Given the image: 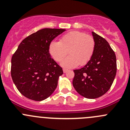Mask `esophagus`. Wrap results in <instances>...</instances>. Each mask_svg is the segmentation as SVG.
<instances>
[{
  "label": "esophagus",
  "mask_w": 130,
  "mask_h": 130,
  "mask_svg": "<svg viewBox=\"0 0 130 130\" xmlns=\"http://www.w3.org/2000/svg\"><path fill=\"white\" fill-rule=\"evenodd\" d=\"M63 73H66V72H67L68 70H67V69H63Z\"/></svg>",
  "instance_id": "obj_1"
}]
</instances>
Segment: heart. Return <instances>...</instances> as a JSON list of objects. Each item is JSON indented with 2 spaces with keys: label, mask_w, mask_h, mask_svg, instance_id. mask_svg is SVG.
Instances as JSON below:
<instances>
[{
  "label": "heart",
  "mask_w": 130,
  "mask_h": 130,
  "mask_svg": "<svg viewBox=\"0 0 130 130\" xmlns=\"http://www.w3.org/2000/svg\"><path fill=\"white\" fill-rule=\"evenodd\" d=\"M95 42L91 36L80 31H71L63 35L59 42L52 41L49 53L57 61H60L67 55H70L61 62L65 68H73L79 64L82 66L89 62L93 55Z\"/></svg>",
  "instance_id": "b5f03b06"
}]
</instances>
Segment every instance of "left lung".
I'll return each mask as SVG.
<instances>
[{"label":"left lung","mask_w":130,"mask_h":130,"mask_svg":"<svg viewBox=\"0 0 130 130\" xmlns=\"http://www.w3.org/2000/svg\"><path fill=\"white\" fill-rule=\"evenodd\" d=\"M95 48L89 62L74 70L73 86L76 91L87 99H95L108 91L116 73V58L108 42L92 32Z\"/></svg>","instance_id":"8db88e82"}]
</instances>
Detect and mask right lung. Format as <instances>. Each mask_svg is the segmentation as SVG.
<instances>
[{
    "mask_svg": "<svg viewBox=\"0 0 130 130\" xmlns=\"http://www.w3.org/2000/svg\"><path fill=\"white\" fill-rule=\"evenodd\" d=\"M65 31L44 28L22 41L11 60V77L18 90L31 100L50 96L63 70L51 57L50 43Z\"/></svg>",
    "mask_w": 130,
    "mask_h": 130,
    "instance_id": "add662e5",
    "label": "right lung"
}]
</instances>
